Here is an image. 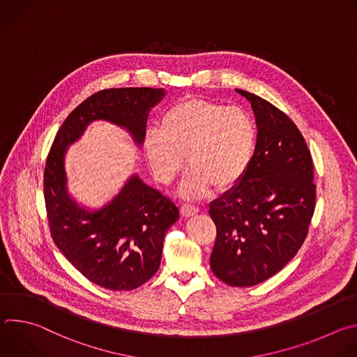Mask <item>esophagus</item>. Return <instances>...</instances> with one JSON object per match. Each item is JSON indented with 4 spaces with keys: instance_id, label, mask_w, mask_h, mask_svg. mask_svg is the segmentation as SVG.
Returning a JSON list of instances; mask_svg holds the SVG:
<instances>
[{
    "instance_id": "34e87169",
    "label": "esophagus",
    "mask_w": 357,
    "mask_h": 357,
    "mask_svg": "<svg viewBox=\"0 0 357 357\" xmlns=\"http://www.w3.org/2000/svg\"><path fill=\"white\" fill-rule=\"evenodd\" d=\"M197 212H199V208L195 206V205H189V203H183V205L181 206V213H182V216H185V218L195 216Z\"/></svg>"
}]
</instances>
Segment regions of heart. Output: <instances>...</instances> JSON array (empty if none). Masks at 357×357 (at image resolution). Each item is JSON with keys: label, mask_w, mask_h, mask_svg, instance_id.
<instances>
[{"label": "heart", "mask_w": 357, "mask_h": 357, "mask_svg": "<svg viewBox=\"0 0 357 357\" xmlns=\"http://www.w3.org/2000/svg\"><path fill=\"white\" fill-rule=\"evenodd\" d=\"M259 141L254 119L243 109L218 101L189 97L169 106L160 126L146 131L144 151L161 183H169L185 165L181 193L203 197L212 188L226 192L248 172Z\"/></svg>", "instance_id": "1"}]
</instances>
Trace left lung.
Masks as SVG:
<instances>
[{"mask_svg":"<svg viewBox=\"0 0 357 357\" xmlns=\"http://www.w3.org/2000/svg\"><path fill=\"white\" fill-rule=\"evenodd\" d=\"M236 91L251 103L259 141L244 179L209 206L218 231L211 268L227 285L252 287L281 271L307 238L317 186L292 120L267 100Z\"/></svg>","mask_w":357,"mask_h":357,"instance_id":"left-lung-1","label":"left lung"}]
</instances>
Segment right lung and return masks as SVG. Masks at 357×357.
I'll list each match as a JSON object with an SVG mask.
<instances>
[{
  "label": "right lung",
  "mask_w": 357,
  "mask_h": 357,
  "mask_svg": "<svg viewBox=\"0 0 357 357\" xmlns=\"http://www.w3.org/2000/svg\"><path fill=\"white\" fill-rule=\"evenodd\" d=\"M164 96V89L151 87L106 89L91 94L63 121L46 160L43 193L50 234L89 281L107 289L138 288L158 271L165 233L179 212L171 199L138 175H131L103 208L80 206L68 192L66 149L96 120L126 128L134 142L142 145L148 113Z\"/></svg>",
  "instance_id": "1"
}]
</instances>
